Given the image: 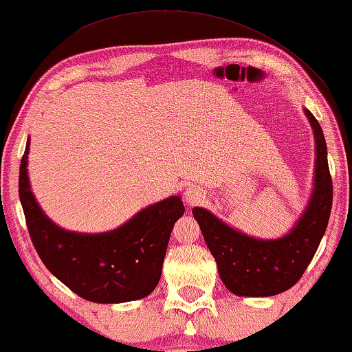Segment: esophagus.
Returning <instances> with one entry per match:
<instances>
[{"mask_svg":"<svg viewBox=\"0 0 352 352\" xmlns=\"http://www.w3.org/2000/svg\"><path fill=\"white\" fill-rule=\"evenodd\" d=\"M183 195H185V201L188 202V206H197L206 199V192L196 185L188 186Z\"/></svg>","mask_w":352,"mask_h":352,"instance_id":"obj_1","label":"esophagus"}]
</instances>
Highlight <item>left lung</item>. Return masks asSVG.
<instances>
[{
  "instance_id": "left-lung-1",
  "label": "left lung",
  "mask_w": 352,
  "mask_h": 352,
  "mask_svg": "<svg viewBox=\"0 0 352 352\" xmlns=\"http://www.w3.org/2000/svg\"><path fill=\"white\" fill-rule=\"evenodd\" d=\"M305 115L316 138L314 190L303 215L290 232L279 239H255L228 226L207 209H192L219 266L220 279L237 296H271L294 287L313 260L329 225L333 186L325 138L313 113L305 108Z\"/></svg>"
}]
</instances>
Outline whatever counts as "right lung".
<instances>
[{
	"mask_svg": "<svg viewBox=\"0 0 352 352\" xmlns=\"http://www.w3.org/2000/svg\"><path fill=\"white\" fill-rule=\"evenodd\" d=\"M28 150L30 138L21 161L19 196L30 237L44 266L76 295L94 303H124L150 295L161 279L172 228L185 212L180 196L146 207L108 232L62 230L44 215L30 190Z\"/></svg>",
	"mask_w": 352,
	"mask_h": 352,
	"instance_id": "1",
	"label": "right lung"
}]
</instances>
